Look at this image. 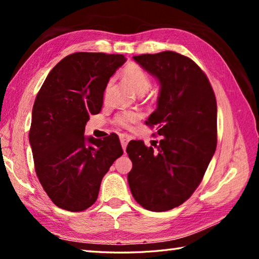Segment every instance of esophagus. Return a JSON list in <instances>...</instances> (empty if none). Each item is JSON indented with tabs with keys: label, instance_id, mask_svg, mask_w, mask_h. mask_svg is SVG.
I'll return each instance as SVG.
<instances>
[{
	"label": "esophagus",
	"instance_id": "obj_1",
	"mask_svg": "<svg viewBox=\"0 0 259 259\" xmlns=\"http://www.w3.org/2000/svg\"><path fill=\"white\" fill-rule=\"evenodd\" d=\"M131 137L129 135L126 134H120V142H121V145H122V148H123V151L125 152V148H126V145H128V143L130 142Z\"/></svg>",
	"mask_w": 259,
	"mask_h": 259
}]
</instances>
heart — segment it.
I'll list each match as a JSON object with an SVG mask.
<instances>
[{
	"instance_id": "heart-1",
	"label": "heart",
	"mask_w": 259,
	"mask_h": 259,
	"mask_svg": "<svg viewBox=\"0 0 259 259\" xmlns=\"http://www.w3.org/2000/svg\"><path fill=\"white\" fill-rule=\"evenodd\" d=\"M121 75L122 78L133 88L135 93H137L138 95L145 94L146 91L150 89L151 78L148 76L145 69L138 64L129 63L123 68ZM140 114L138 112H122L116 115L115 122L121 126L128 128L131 123H134V122L136 120H138Z\"/></svg>"
}]
</instances>
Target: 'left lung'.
Masks as SVG:
<instances>
[{"label": "left lung", "mask_w": 259, "mask_h": 259, "mask_svg": "<svg viewBox=\"0 0 259 259\" xmlns=\"http://www.w3.org/2000/svg\"><path fill=\"white\" fill-rule=\"evenodd\" d=\"M160 85L147 124H159L156 150L131 140L126 153L131 194L151 211L178 207L196 190L216 151L217 104L205 74L192 59L174 51L134 56Z\"/></svg>", "instance_id": "obj_1"}]
</instances>
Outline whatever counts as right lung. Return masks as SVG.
Here are the masks:
<instances>
[{
	"label": "right lung",
	"mask_w": 259,
	"mask_h": 259,
	"mask_svg": "<svg viewBox=\"0 0 259 259\" xmlns=\"http://www.w3.org/2000/svg\"><path fill=\"white\" fill-rule=\"evenodd\" d=\"M123 55L76 52L48 74L35 99L29 130L35 171L57 207L82 211L98 198L100 183L123 154L119 137L84 136L89 115L98 114L109 78Z\"/></svg>",
	"instance_id": "add662e5"
}]
</instances>
